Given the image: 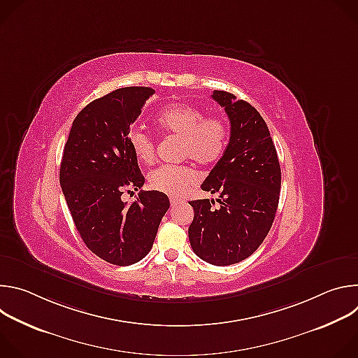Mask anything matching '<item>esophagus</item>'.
Wrapping results in <instances>:
<instances>
[{
    "label": "esophagus",
    "instance_id": "esophagus-1",
    "mask_svg": "<svg viewBox=\"0 0 358 358\" xmlns=\"http://www.w3.org/2000/svg\"><path fill=\"white\" fill-rule=\"evenodd\" d=\"M180 201H181V199H180L178 196H171V198H170V203H171V206H177V203H178Z\"/></svg>",
    "mask_w": 358,
    "mask_h": 358
}]
</instances>
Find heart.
<instances>
[{
  "label": "heart",
  "instance_id": "obj_1",
  "mask_svg": "<svg viewBox=\"0 0 358 358\" xmlns=\"http://www.w3.org/2000/svg\"><path fill=\"white\" fill-rule=\"evenodd\" d=\"M156 123L164 134L181 138V159H192L201 166H213L221 160L227 150L228 122L220 115H206L198 106L188 103L166 106L157 115ZM129 144L140 163L155 162L156 143L143 129L130 130ZM196 181V171L185 164L162 166L148 176L150 187L167 195H181Z\"/></svg>",
  "mask_w": 358,
  "mask_h": 358
}]
</instances>
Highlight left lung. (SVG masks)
I'll use <instances>...</instances> for the list:
<instances>
[{
	"label": "left lung",
	"instance_id": "left-lung-1",
	"mask_svg": "<svg viewBox=\"0 0 358 358\" xmlns=\"http://www.w3.org/2000/svg\"><path fill=\"white\" fill-rule=\"evenodd\" d=\"M213 99L225 109L231 123L227 150L201 188L218 194L214 201H189L194 220L188 228L192 250L215 266L238 264L266 238L278 210L280 166L269 129L259 112L224 90Z\"/></svg>",
	"mask_w": 358,
	"mask_h": 358
}]
</instances>
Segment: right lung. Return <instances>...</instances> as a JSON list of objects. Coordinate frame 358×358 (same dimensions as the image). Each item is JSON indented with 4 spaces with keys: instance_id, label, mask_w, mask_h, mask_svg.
<instances>
[{
    "instance_id": "obj_1",
    "label": "right lung",
    "mask_w": 358,
    "mask_h": 358,
    "mask_svg": "<svg viewBox=\"0 0 358 358\" xmlns=\"http://www.w3.org/2000/svg\"><path fill=\"white\" fill-rule=\"evenodd\" d=\"M151 94L155 89L130 86L90 101L64 148L59 181L75 227L94 255L117 266L145 257L170 208L160 191H140L130 206L122 201L123 191L144 184L129 133Z\"/></svg>"
}]
</instances>
